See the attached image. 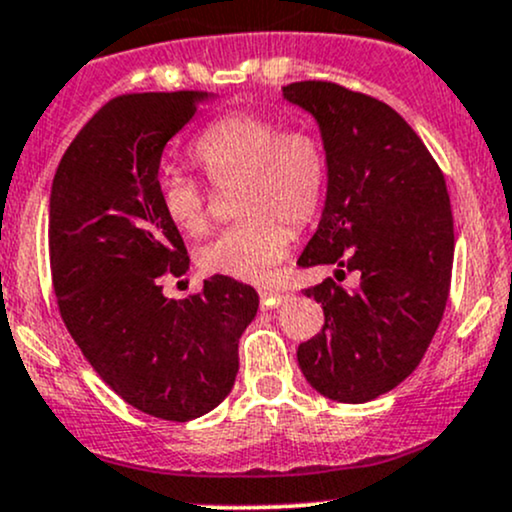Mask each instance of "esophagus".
Here are the masks:
<instances>
[{
  "label": "esophagus",
  "instance_id": "esophagus-1",
  "mask_svg": "<svg viewBox=\"0 0 512 512\" xmlns=\"http://www.w3.org/2000/svg\"><path fill=\"white\" fill-rule=\"evenodd\" d=\"M289 299V294H284V291H272V289H260V303L262 308H277L282 306V303Z\"/></svg>",
  "mask_w": 512,
  "mask_h": 512
}]
</instances>
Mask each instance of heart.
Listing matches in <instances>:
<instances>
[{
	"label": "heart",
	"mask_w": 512,
	"mask_h": 512,
	"mask_svg": "<svg viewBox=\"0 0 512 512\" xmlns=\"http://www.w3.org/2000/svg\"><path fill=\"white\" fill-rule=\"evenodd\" d=\"M192 155L216 187L240 184L235 211L245 216L201 247L196 262L206 274L267 282L294 240L288 223L306 226L323 204L328 160L316 133L255 111H233L194 140ZM157 189L162 213L179 233L209 228V194L196 179L167 172Z\"/></svg>",
	"instance_id": "b5f03b06"
}]
</instances>
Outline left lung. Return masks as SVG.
Returning <instances> with one entry per match:
<instances>
[{"label": "left lung", "mask_w": 512, "mask_h": 512, "mask_svg": "<svg viewBox=\"0 0 512 512\" xmlns=\"http://www.w3.org/2000/svg\"><path fill=\"white\" fill-rule=\"evenodd\" d=\"M284 99L318 121L328 194L301 267L359 274L306 289L323 330L296 357L308 384L340 403L396 389L423 359L445 313L454 260L449 194L437 162L401 114L335 82H294Z\"/></svg>", "instance_id": "1"}]
</instances>
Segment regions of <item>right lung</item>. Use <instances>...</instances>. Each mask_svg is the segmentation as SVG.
I'll use <instances>...</instances> for the list:
<instances>
[{
    "mask_svg": "<svg viewBox=\"0 0 512 512\" xmlns=\"http://www.w3.org/2000/svg\"><path fill=\"white\" fill-rule=\"evenodd\" d=\"M206 92L123 94L65 150L50 189V272L72 340L138 411L187 423L213 411L238 374V340L260 296L230 277L174 301L162 279L189 255L165 218L157 170L167 140Z\"/></svg>",
    "mask_w": 512,
    "mask_h": 512,
    "instance_id": "right-lung-1",
    "label": "right lung"
}]
</instances>
